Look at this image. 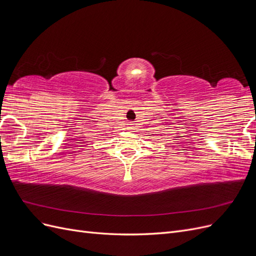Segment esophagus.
<instances>
[{"mask_svg":"<svg viewBox=\"0 0 256 256\" xmlns=\"http://www.w3.org/2000/svg\"><path fill=\"white\" fill-rule=\"evenodd\" d=\"M128 127H129V129H131V128H132V124H128Z\"/></svg>","mask_w":256,"mask_h":256,"instance_id":"obj_1","label":"esophagus"}]
</instances>
